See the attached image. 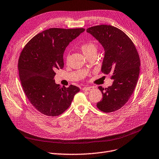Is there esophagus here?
Segmentation results:
<instances>
[{
	"label": "esophagus",
	"mask_w": 159,
	"mask_h": 159,
	"mask_svg": "<svg viewBox=\"0 0 159 159\" xmlns=\"http://www.w3.org/2000/svg\"><path fill=\"white\" fill-rule=\"evenodd\" d=\"M94 89V87L91 86H88V87H85L83 88L84 91H91Z\"/></svg>",
	"instance_id": "1"
}]
</instances>
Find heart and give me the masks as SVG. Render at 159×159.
Segmentation results:
<instances>
[{"mask_svg": "<svg viewBox=\"0 0 159 159\" xmlns=\"http://www.w3.org/2000/svg\"><path fill=\"white\" fill-rule=\"evenodd\" d=\"M81 49L82 51V52H83V53L87 57L94 53H97V46L95 45L93 42H87L82 44L81 46Z\"/></svg>", "mask_w": 159, "mask_h": 159, "instance_id": "heart-1", "label": "heart"}]
</instances>
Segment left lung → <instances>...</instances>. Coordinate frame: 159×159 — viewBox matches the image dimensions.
Instances as JSON below:
<instances>
[{
	"mask_svg": "<svg viewBox=\"0 0 159 159\" xmlns=\"http://www.w3.org/2000/svg\"><path fill=\"white\" fill-rule=\"evenodd\" d=\"M104 49L101 71L111 74L112 85L99 86L102 98L97 104L105 113L117 111L127 102L138 82L140 60L137 49L124 32L111 25H100L87 29Z\"/></svg>",
	"mask_w": 159,
	"mask_h": 159,
	"instance_id": "8db88e82",
	"label": "left lung"
}]
</instances>
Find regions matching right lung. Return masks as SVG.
<instances>
[{
  "mask_svg": "<svg viewBox=\"0 0 159 159\" xmlns=\"http://www.w3.org/2000/svg\"><path fill=\"white\" fill-rule=\"evenodd\" d=\"M84 28H51L34 36L23 49L18 70L23 89L31 104L48 116H58L70 106L80 88L56 84L57 69L64 67L63 54Z\"/></svg>",
  "mask_w": 159,
  "mask_h": 159,
  "instance_id": "1",
  "label": "right lung"
}]
</instances>
